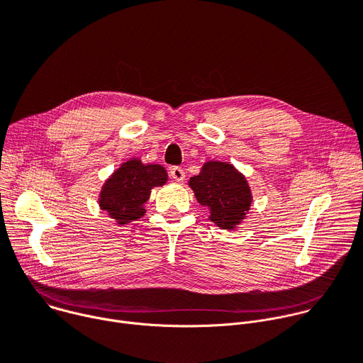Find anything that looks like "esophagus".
Masks as SVG:
<instances>
[{
    "label": "esophagus",
    "mask_w": 363,
    "mask_h": 363,
    "mask_svg": "<svg viewBox=\"0 0 363 363\" xmlns=\"http://www.w3.org/2000/svg\"><path fill=\"white\" fill-rule=\"evenodd\" d=\"M171 177L177 181V182H184L185 181V171L179 167H174L171 169Z\"/></svg>",
    "instance_id": "34e87169"
}]
</instances>
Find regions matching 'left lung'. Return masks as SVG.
Instances as JSON below:
<instances>
[{
  "label": "left lung",
  "mask_w": 363,
  "mask_h": 363,
  "mask_svg": "<svg viewBox=\"0 0 363 363\" xmlns=\"http://www.w3.org/2000/svg\"><path fill=\"white\" fill-rule=\"evenodd\" d=\"M196 201L208 208V220L233 231L245 220L252 202L251 186L233 164L210 160L188 181Z\"/></svg>",
  "instance_id": "8db88e82"
}]
</instances>
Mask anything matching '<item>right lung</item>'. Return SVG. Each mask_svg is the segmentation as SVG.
<instances>
[{"instance_id":"1","label":"right lung","mask_w":363,"mask_h":363,"mask_svg":"<svg viewBox=\"0 0 363 363\" xmlns=\"http://www.w3.org/2000/svg\"><path fill=\"white\" fill-rule=\"evenodd\" d=\"M168 182V172L160 164H143L133 157L123 161L103 182L97 203L116 224L138 221L146 214L145 203L155 186Z\"/></svg>"}]
</instances>
